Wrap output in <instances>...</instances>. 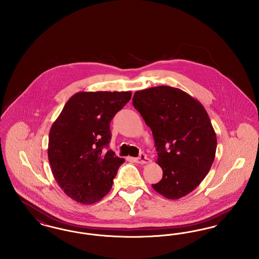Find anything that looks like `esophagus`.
Instances as JSON below:
<instances>
[{"instance_id": "34e87169", "label": "esophagus", "mask_w": 259, "mask_h": 259, "mask_svg": "<svg viewBox=\"0 0 259 259\" xmlns=\"http://www.w3.org/2000/svg\"><path fill=\"white\" fill-rule=\"evenodd\" d=\"M134 161H135L136 163H138V164H146V163L149 162V158L145 153H141L139 157L134 158Z\"/></svg>"}]
</instances>
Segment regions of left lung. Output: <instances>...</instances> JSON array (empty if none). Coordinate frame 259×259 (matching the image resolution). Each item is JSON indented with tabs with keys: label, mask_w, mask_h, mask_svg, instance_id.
I'll use <instances>...</instances> for the list:
<instances>
[{
	"label": "left lung",
	"mask_w": 259,
	"mask_h": 259,
	"mask_svg": "<svg viewBox=\"0 0 259 259\" xmlns=\"http://www.w3.org/2000/svg\"><path fill=\"white\" fill-rule=\"evenodd\" d=\"M133 106L152 131L163 171L153 189L168 199H180L205 179L217 150V135L203 105L171 87L137 91Z\"/></svg>",
	"instance_id": "8db88e82"
}]
</instances>
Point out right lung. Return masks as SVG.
Instances as JSON below:
<instances>
[{"label":"right lung","instance_id":"1","mask_svg":"<svg viewBox=\"0 0 259 259\" xmlns=\"http://www.w3.org/2000/svg\"><path fill=\"white\" fill-rule=\"evenodd\" d=\"M131 91L77 92L68 100L50 131L48 155L62 190L80 204L109 193L123 158L107 148L110 123L131 99Z\"/></svg>","mask_w":259,"mask_h":259}]
</instances>
